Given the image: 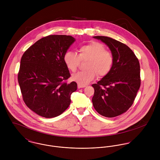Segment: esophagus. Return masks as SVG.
I'll return each instance as SVG.
<instances>
[{"instance_id": "obj_1", "label": "esophagus", "mask_w": 160, "mask_h": 160, "mask_svg": "<svg viewBox=\"0 0 160 160\" xmlns=\"http://www.w3.org/2000/svg\"><path fill=\"white\" fill-rule=\"evenodd\" d=\"M85 87H86L85 86H81V85H79V84H78V89L84 88H85Z\"/></svg>"}]
</instances>
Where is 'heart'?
<instances>
[{
    "label": "heart",
    "mask_w": 160,
    "mask_h": 160,
    "mask_svg": "<svg viewBox=\"0 0 160 160\" xmlns=\"http://www.w3.org/2000/svg\"><path fill=\"white\" fill-rule=\"evenodd\" d=\"M78 55L71 51L67 52L63 56V61L69 71H76L81 61H85L84 68L72 76V79L78 84L85 86L95 78L96 74L99 77L107 76L112 69L114 57L112 52L107 50L102 43L93 41L81 46Z\"/></svg>",
    "instance_id": "b5f03b06"
}]
</instances>
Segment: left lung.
<instances>
[{
    "label": "left lung",
    "instance_id": "1",
    "mask_svg": "<svg viewBox=\"0 0 160 160\" xmlns=\"http://www.w3.org/2000/svg\"><path fill=\"white\" fill-rule=\"evenodd\" d=\"M105 43L114 57L111 71L97 84L93 106L101 115L113 118L126 112L132 106L140 86V64L133 51L126 44L107 36H94Z\"/></svg>",
    "mask_w": 160,
    "mask_h": 160
}]
</instances>
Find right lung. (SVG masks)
Listing matches in <instances>:
<instances>
[{"label": "right lung", "instance_id": "obj_1", "mask_svg": "<svg viewBox=\"0 0 160 160\" xmlns=\"http://www.w3.org/2000/svg\"><path fill=\"white\" fill-rule=\"evenodd\" d=\"M75 39L71 36L49 35L29 47L21 59L18 81L26 106L47 118L63 113L71 103L77 83L70 77L63 56Z\"/></svg>", "mask_w": 160, "mask_h": 160}]
</instances>
